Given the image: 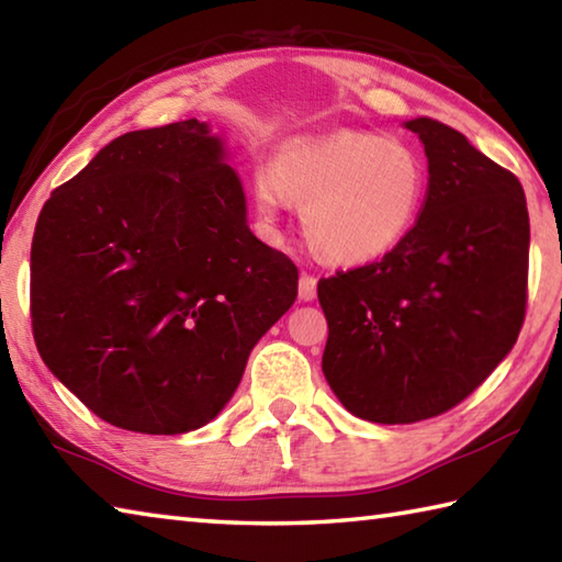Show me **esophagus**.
<instances>
[{
  "mask_svg": "<svg viewBox=\"0 0 562 562\" xmlns=\"http://www.w3.org/2000/svg\"><path fill=\"white\" fill-rule=\"evenodd\" d=\"M315 297H317V278H312V274L302 272L300 274V300L312 302Z\"/></svg>",
  "mask_w": 562,
  "mask_h": 562,
  "instance_id": "esophagus-1",
  "label": "esophagus"
}]
</instances>
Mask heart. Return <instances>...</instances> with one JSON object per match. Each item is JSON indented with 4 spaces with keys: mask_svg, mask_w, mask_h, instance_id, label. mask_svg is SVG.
Returning a JSON list of instances; mask_svg holds the SVG:
<instances>
[{
    "mask_svg": "<svg viewBox=\"0 0 562 562\" xmlns=\"http://www.w3.org/2000/svg\"><path fill=\"white\" fill-rule=\"evenodd\" d=\"M429 170L418 150L367 131L290 138L252 180L255 211L274 225L294 201L302 235L327 265H367L396 250L424 211Z\"/></svg>",
    "mask_w": 562,
    "mask_h": 562,
    "instance_id": "1",
    "label": "heart"
}]
</instances>
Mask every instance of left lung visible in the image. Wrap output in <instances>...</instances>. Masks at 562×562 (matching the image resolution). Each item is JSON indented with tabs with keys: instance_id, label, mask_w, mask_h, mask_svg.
<instances>
[{
	"instance_id": "8db88e82",
	"label": "left lung",
	"mask_w": 562,
	"mask_h": 562,
	"mask_svg": "<svg viewBox=\"0 0 562 562\" xmlns=\"http://www.w3.org/2000/svg\"><path fill=\"white\" fill-rule=\"evenodd\" d=\"M429 158L406 240L319 280L329 337L322 372L364 422L414 424L463 402L518 339L530 223L518 178L441 121H404Z\"/></svg>"
}]
</instances>
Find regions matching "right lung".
<instances>
[{"label":"right lung","instance_id":"1","mask_svg":"<svg viewBox=\"0 0 562 562\" xmlns=\"http://www.w3.org/2000/svg\"><path fill=\"white\" fill-rule=\"evenodd\" d=\"M227 158L207 121L123 133L36 221V349L119 429L173 436L213 422L297 297L292 260L247 227Z\"/></svg>","mask_w":562,"mask_h":562}]
</instances>
